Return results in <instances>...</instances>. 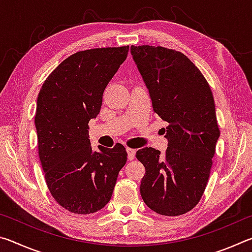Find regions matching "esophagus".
<instances>
[{
  "mask_svg": "<svg viewBox=\"0 0 252 252\" xmlns=\"http://www.w3.org/2000/svg\"><path fill=\"white\" fill-rule=\"evenodd\" d=\"M126 152H127V159L133 160L135 156V150H133V149L131 148H126Z\"/></svg>",
  "mask_w": 252,
  "mask_h": 252,
  "instance_id": "1",
  "label": "esophagus"
}]
</instances>
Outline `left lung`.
I'll return each mask as SVG.
<instances>
[{"label": "left lung", "instance_id": "1", "mask_svg": "<svg viewBox=\"0 0 252 252\" xmlns=\"http://www.w3.org/2000/svg\"><path fill=\"white\" fill-rule=\"evenodd\" d=\"M131 55L153 110L169 125L164 156L151 147L136 151L146 168L140 193L159 215L180 216L201 199L220 136L211 89L198 67L177 51L132 45Z\"/></svg>", "mask_w": 252, "mask_h": 252}]
</instances>
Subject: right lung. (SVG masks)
Masks as SVG:
<instances>
[{
    "label": "right lung",
    "instance_id": "1",
    "mask_svg": "<svg viewBox=\"0 0 252 252\" xmlns=\"http://www.w3.org/2000/svg\"><path fill=\"white\" fill-rule=\"evenodd\" d=\"M127 52L129 46H121L72 54L37 96L35 127L46 185L60 206L78 215L99 211L110 201L126 162L121 143L93 151L88 125L100 113L106 85Z\"/></svg>",
    "mask_w": 252,
    "mask_h": 252
}]
</instances>
